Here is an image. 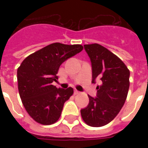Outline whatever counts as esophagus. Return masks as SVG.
I'll return each mask as SVG.
<instances>
[{
    "mask_svg": "<svg viewBox=\"0 0 148 148\" xmlns=\"http://www.w3.org/2000/svg\"><path fill=\"white\" fill-rule=\"evenodd\" d=\"M80 93V92L79 91H77V90H74V94H79Z\"/></svg>",
    "mask_w": 148,
    "mask_h": 148,
    "instance_id": "1",
    "label": "esophagus"
}]
</instances>
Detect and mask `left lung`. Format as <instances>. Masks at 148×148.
Instances as JSON below:
<instances>
[{
  "instance_id": "1",
  "label": "left lung",
  "mask_w": 148,
  "mask_h": 148,
  "mask_svg": "<svg viewBox=\"0 0 148 148\" xmlns=\"http://www.w3.org/2000/svg\"><path fill=\"white\" fill-rule=\"evenodd\" d=\"M84 48L92 66V82L101 81L97 97L88 95L90 102L81 109L83 121L92 127L109 124L121 111L129 89L130 71L116 55L103 46L86 44Z\"/></svg>"
}]
</instances>
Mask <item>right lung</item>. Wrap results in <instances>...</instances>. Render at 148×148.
I'll list each match as a JSON object with an SVG mask.
<instances>
[{
  "instance_id": "obj_1",
  "label": "right lung",
  "mask_w": 148,
  "mask_h": 148,
  "mask_svg": "<svg viewBox=\"0 0 148 148\" xmlns=\"http://www.w3.org/2000/svg\"><path fill=\"white\" fill-rule=\"evenodd\" d=\"M80 44L55 42L28 55L17 70L19 93L24 108L35 121L49 125L58 121L73 88H56L58 71L66 59L82 51Z\"/></svg>"
}]
</instances>
